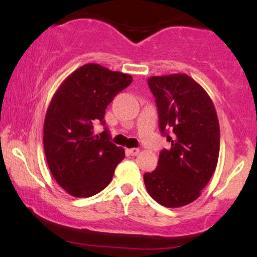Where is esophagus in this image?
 Wrapping results in <instances>:
<instances>
[{
  "label": "esophagus",
  "mask_w": 257,
  "mask_h": 257,
  "mask_svg": "<svg viewBox=\"0 0 257 257\" xmlns=\"http://www.w3.org/2000/svg\"><path fill=\"white\" fill-rule=\"evenodd\" d=\"M126 152H128L131 156H138L139 153H140V150L135 149V147H133V149H128V150H126Z\"/></svg>",
  "instance_id": "esophagus-1"
}]
</instances>
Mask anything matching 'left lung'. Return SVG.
I'll use <instances>...</instances> for the list:
<instances>
[{
  "mask_svg": "<svg viewBox=\"0 0 257 257\" xmlns=\"http://www.w3.org/2000/svg\"><path fill=\"white\" fill-rule=\"evenodd\" d=\"M147 83L170 147L161 151L157 168L146 173L144 181L156 202L180 208L198 198L216 169L219 119L204 88L186 73L152 76Z\"/></svg>",
  "mask_w": 257,
  "mask_h": 257,
  "instance_id": "obj_1",
  "label": "left lung"
}]
</instances>
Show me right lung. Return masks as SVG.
Segmentation results:
<instances>
[{
  "instance_id": "1",
  "label": "right lung",
  "mask_w": 257,
  "mask_h": 257,
  "mask_svg": "<svg viewBox=\"0 0 257 257\" xmlns=\"http://www.w3.org/2000/svg\"><path fill=\"white\" fill-rule=\"evenodd\" d=\"M132 81L126 73L85 64L53 95L44 117V153L53 178L71 196L87 198L104 190L124 158L106 129L94 135V124H105L107 105Z\"/></svg>"
}]
</instances>
